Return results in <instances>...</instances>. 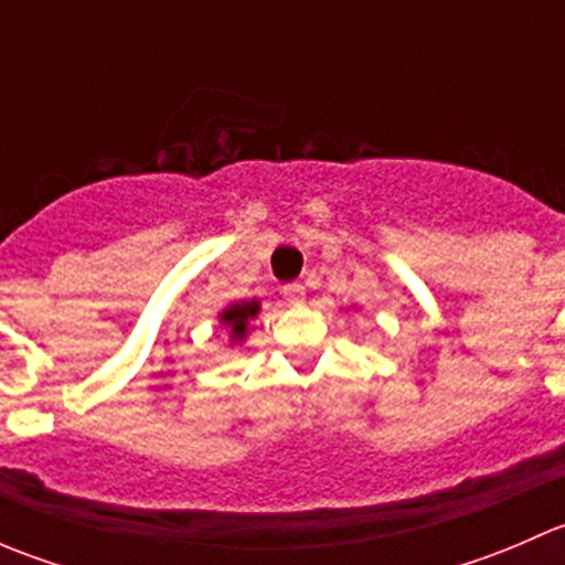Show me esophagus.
Segmentation results:
<instances>
[{"label": "esophagus", "mask_w": 565, "mask_h": 565, "mask_svg": "<svg viewBox=\"0 0 565 565\" xmlns=\"http://www.w3.org/2000/svg\"><path fill=\"white\" fill-rule=\"evenodd\" d=\"M284 298L289 300V303H303L306 300V287L303 284H287V287H284Z\"/></svg>", "instance_id": "esophagus-1"}]
</instances>
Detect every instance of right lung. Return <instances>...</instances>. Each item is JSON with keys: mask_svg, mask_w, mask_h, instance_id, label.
I'll return each instance as SVG.
<instances>
[{"mask_svg": "<svg viewBox=\"0 0 565 565\" xmlns=\"http://www.w3.org/2000/svg\"><path fill=\"white\" fill-rule=\"evenodd\" d=\"M262 303L256 298L250 300H235V303H226L218 311V324L230 335V344L237 347L248 339L250 328H254V319L259 317Z\"/></svg>", "mask_w": 565, "mask_h": 565, "instance_id": "obj_1", "label": "right lung"}]
</instances>
